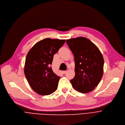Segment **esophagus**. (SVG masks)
<instances>
[{"mask_svg":"<svg viewBox=\"0 0 125 125\" xmlns=\"http://www.w3.org/2000/svg\"><path fill=\"white\" fill-rule=\"evenodd\" d=\"M66 72H67V71H62V73L63 74H65Z\"/></svg>","mask_w":125,"mask_h":125,"instance_id":"obj_1","label":"esophagus"}]
</instances>
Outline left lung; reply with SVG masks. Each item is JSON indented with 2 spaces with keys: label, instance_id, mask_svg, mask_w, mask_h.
<instances>
[{
  "label": "left lung",
  "instance_id": "1",
  "mask_svg": "<svg viewBox=\"0 0 125 125\" xmlns=\"http://www.w3.org/2000/svg\"><path fill=\"white\" fill-rule=\"evenodd\" d=\"M74 56L75 75L70 80L73 88L82 93L93 91L101 81L104 60L96 46L87 38L78 37L66 40Z\"/></svg>",
  "mask_w": 125,
  "mask_h": 125
}]
</instances>
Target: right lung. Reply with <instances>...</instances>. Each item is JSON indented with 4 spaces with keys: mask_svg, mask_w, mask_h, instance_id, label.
<instances>
[{
    "mask_svg": "<svg viewBox=\"0 0 125 125\" xmlns=\"http://www.w3.org/2000/svg\"><path fill=\"white\" fill-rule=\"evenodd\" d=\"M65 40L45 38L36 43L28 52L24 67L26 77L32 90L44 95L56 91L60 77L52 70L54 55Z\"/></svg>",
    "mask_w": 125,
    "mask_h": 125,
    "instance_id": "add662e5",
    "label": "right lung"
}]
</instances>
